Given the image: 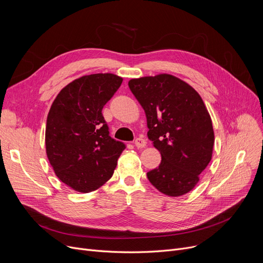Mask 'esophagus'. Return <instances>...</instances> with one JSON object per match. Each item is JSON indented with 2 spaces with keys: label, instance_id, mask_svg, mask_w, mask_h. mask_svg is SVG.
Listing matches in <instances>:
<instances>
[{
  "label": "esophagus",
  "instance_id": "obj_1",
  "mask_svg": "<svg viewBox=\"0 0 263 263\" xmlns=\"http://www.w3.org/2000/svg\"><path fill=\"white\" fill-rule=\"evenodd\" d=\"M134 145L137 148H144L146 146V141L144 139H142V137H137V139L134 142Z\"/></svg>",
  "mask_w": 263,
  "mask_h": 263
}]
</instances>
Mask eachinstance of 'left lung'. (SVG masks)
I'll return each mask as SVG.
<instances>
[{"label":"left lung","instance_id":"obj_1","mask_svg":"<svg viewBox=\"0 0 263 263\" xmlns=\"http://www.w3.org/2000/svg\"><path fill=\"white\" fill-rule=\"evenodd\" d=\"M145 110L148 139L160 151L159 167L147 173L156 189L167 196H181L195 187L212 158L214 132L199 93L171 74L129 81Z\"/></svg>","mask_w":263,"mask_h":263}]
</instances>
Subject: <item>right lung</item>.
<instances>
[{
    "mask_svg": "<svg viewBox=\"0 0 263 263\" xmlns=\"http://www.w3.org/2000/svg\"><path fill=\"white\" fill-rule=\"evenodd\" d=\"M122 83L112 73L84 76L64 87L47 118L46 149L55 175L89 193L112 177L126 145L109 136L102 108Z\"/></svg>",
    "mask_w": 263,
    "mask_h": 263,
    "instance_id": "1",
    "label": "right lung"
}]
</instances>
